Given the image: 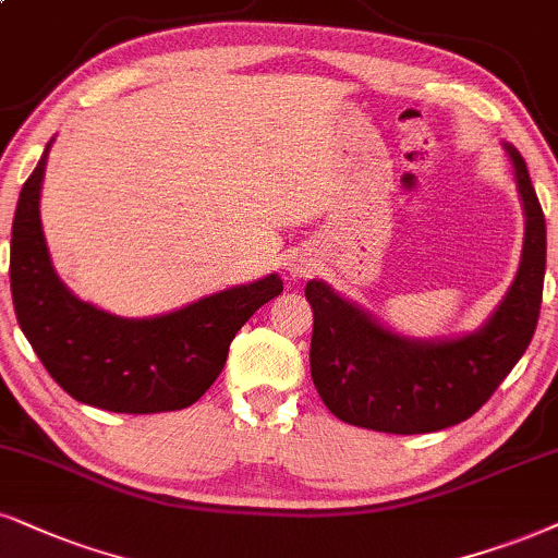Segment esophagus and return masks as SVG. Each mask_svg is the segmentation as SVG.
I'll use <instances>...</instances> for the list:
<instances>
[{
	"label": "esophagus",
	"instance_id": "34e87169",
	"mask_svg": "<svg viewBox=\"0 0 558 558\" xmlns=\"http://www.w3.org/2000/svg\"><path fill=\"white\" fill-rule=\"evenodd\" d=\"M290 271H292V277H305V274H311V260H305V258L294 260Z\"/></svg>",
	"mask_w": 558,
	"mask_h": 558
}]
</instances>
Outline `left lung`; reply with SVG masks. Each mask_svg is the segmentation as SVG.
<instances>
[{
  "label": "left lung",
  "instance_id": "1",
  "mask_svg": "<svg viewBox=\"0 0 558 558\" xmlns=\"http://www.w3.org/2000/svg\"><path fill=\"white\" fill-rule=\"evenodd\" d=\"M525 215L512 287L476 331L452 339L396 333L326 281L311 279V375L333 416L390 435H426L465 422L489 401L525 354L541 315L546 219L527 165L505 142Z\"/></svg>",
  "mask_w": 558,
  "mask_h": 558
}]
</instances>
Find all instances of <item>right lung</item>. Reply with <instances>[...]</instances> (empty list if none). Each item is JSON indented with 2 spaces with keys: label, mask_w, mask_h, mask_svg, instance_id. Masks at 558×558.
Masks as SVG:
<instances>
[{
  "label": "right lung",
  "mask_w": 558,
  "mask_h": 558,
  "mask_svg": "<svg viewBox=\"0 0 558 558\" xmlns=\"http://www.w3.org/2000/svg\"><path fill=\"white\" fill-rule=\"evenodd\" d=\"M20 191L10 245L15 315L48 375L74 401L116 414H160L196 403L222 373L245 320L284 290L279 274L215 292L173 313L121 318L59 279L40 227L48 149Z\"/></svg>",
  "instance_id": "obj_1"
}]
</instances>
